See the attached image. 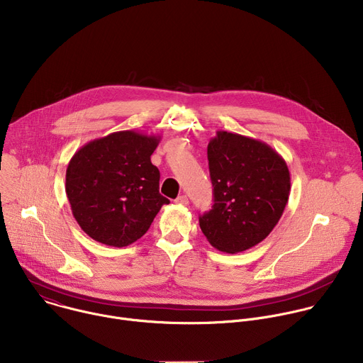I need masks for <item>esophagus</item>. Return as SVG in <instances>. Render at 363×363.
I'll list each match as a JSON object with an SVG mask.
<instances>
[{"instance_id": "1", "label": "esophagus", "mask_w": 363, "mask_h": 363, "mask_svg": "<svg viewBox=\"0 0 363 363\" xmlns=\"http://www.w3.org/2000/svg\"><path fill=\"white\" fill-rule=\"evenodd\" d=\"M175 202L179 203V205H188V203H189V199H188L186 195H179V196L175 199Z\"/></svg>"}]
</instances>
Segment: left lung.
Listing matches in <instances>:
<instances>
[{
  "label": "left lung",
  "mask_w": 363,
  "mask_h": 363,
  "mask_svg": "<svg viewBox=\"0 0 363 363\" xmlns=\"http://www.w3.org/2000/svg\"><path fill=\"white\" fill-rule=\"evenodd\" d=\"M208 165L214 205L199 217L206 240L231 254L262 242L289 201L286 161L262 140L218 130L208 143Z\"/></svg>",
  "instance_id": "1"
}]
</instances>
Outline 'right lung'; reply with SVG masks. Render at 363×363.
I'll list each match as a JSON object with an SVG mask.
<instances>
[{
  "instance_id": "right-lung-1",
  "label": "right lung",
  "mask_w": 363,
  "mask_h": 363,
  "mask_svg": "<svg viewBox=\"0 0 363 363\" xmlns=\"http://www.w3.org/2000/svg\"><path fill=\"white\" fill-rule=\"evenodd\" d=\"M161 136L113 132L82 146L66 171V194L82 230L93 240L125 247L139 240L161 206L160 169L150 155Z\"/></svg>"
}]
</instances>
